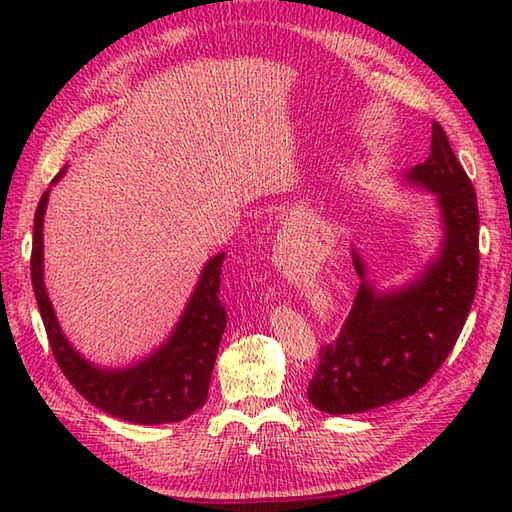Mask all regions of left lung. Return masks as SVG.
<instances>
[{
    "label": "left lung",
    "mask_w": 512,
    "mask_h": 512,
    "mask_svg": "<svg viewBox=\"0 0 512 512\" xmlns=\"http://www.w3.org/2000/svg\"><path fill=\"white\" fill-rule=\"evenodd\" d=\"M405 180L436 193L442 244L416 279L394 290H378L354 253L363 281L336 341L321 347L308 385L312 405L332 416L416 394L447 361L471 312L480 270V213L473 184L440 123L431 129L429 158L405 173Z\"/></svg>",
    "instance_id": "left-lung-1"
}]
</instances>
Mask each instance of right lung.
Masks as SVG:
<instances>
[{
  "label": "right lung",
  "instance_id": "obj_1",
  "mask_svg": "<svg viewBox=\"0 0 512 512\" xmlns=\"http://www.w3.org/2000/svg\"><path fill=\"white\" fill-rule=\"evenodd\" d=\"M63 173L65 169L54 176L52 184H57ZM48 195L50 189L41 195L35 213L30 277L48 343L61 372L85 400L114 418L134 424H165L189 418L206 402L215 356L226 328V310L220 303L224 253L206 262L176 330L154 354L132 367L105 369L85 361L65 339L43 286V215L48 209Z\"/></svg>",
  "mask_w": 512,
  "mask_h": 512
}]
</instances>
